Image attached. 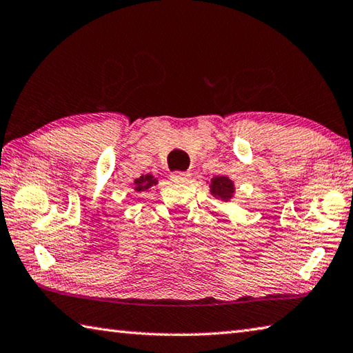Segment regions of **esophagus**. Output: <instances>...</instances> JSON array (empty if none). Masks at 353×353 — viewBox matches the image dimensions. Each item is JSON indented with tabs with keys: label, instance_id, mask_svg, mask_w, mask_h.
Returning a JSON list of instances; mask_svg holds the SVG:
<instances>
[{
	"label": "esophagus",
	"instance_id": "1",
	"mask_svg": "<svg viewBox=\"0 0 353 353\" xmlns=\"http://www.w3.org/2000/svg\"><path fill=\"white\" fill-rule=\"evenodd\" d=\"M190 179H191L190 172L176 171V172H172V174H171V181L177 182V183H187V182H190Z\"/></svg>",
	"mask_w": 353,
	"mask_h": 353
}]
</instances>
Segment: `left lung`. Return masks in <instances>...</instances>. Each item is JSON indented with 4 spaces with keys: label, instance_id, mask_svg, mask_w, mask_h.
<instances>
[{
    "label": "left lung",
    "instance_id": "8db88e82",
    "mask_svg": "<svg viewBox=\"0 0 353 353\" xmlns=\"http://www.w3.org/2000/svg\"><path fill=\"white\" fill-rule=\"evenodd\" d=\"M210 191L216 199L228 202L230 199L234 196V183L232 179L227 176H216L211 179Z\"/></svg>",
    "mask_w": 353,
    "mask_h": 353
}]
</instances>
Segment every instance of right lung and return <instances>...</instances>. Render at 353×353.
Segmentation results:
<instances>
[{
  "mask_svg": "<svg viewBox=\"0 0 353 353\" xmlns=\"http://www.w3.org/2000/svg\"><path fill=\"white\" fill-rule=\"evenodd\" d=\"M152 185H157V179H154V176L151 174H145L134 181V190L139 193V191H146L148 188H151Z\"/></svg>",
  "mask_w": 353,
  "mask_h": 353,
  "instance_id": "obj_1",
  "label": "right lung"
}]
</instances>
